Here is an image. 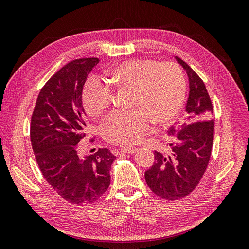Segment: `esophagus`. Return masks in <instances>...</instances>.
Returning <instances> with one entry per match:
<instances>
[{
  "instance_id": "1",
  "label": "esophagus",
  "mask_w": 249,
  "mask_h": 249,
  "mask_svg": "<svg viewBox=\"0 0 249 249\" xmlns=\"http://www.w3.org/2000/svg\"><path fill=\"white\" fill-rule=\"evenodd\" d=\"M122 153H125V154H134L136 153L138 148H135V147H124V148H120L119 149Z\"/></svg>"
}]
</instances>
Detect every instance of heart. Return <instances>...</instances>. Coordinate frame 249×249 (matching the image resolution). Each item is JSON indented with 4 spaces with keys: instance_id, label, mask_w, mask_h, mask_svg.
<instances>
[{
    "instance_id": "1",
    "label": "heart",
    "mask_w": 249,
    "mask_h": 249,
    "mask_svg": "<svg viewBox=\"0 0 249 249\" xmlns=\"http://www.w3.org/2000/svg\"><path fill=\"white\" fill-rule=\"evenodd\" d=\"M110 84L118 91H131L129 113H115L105 119L101 131L113 144L133 145L150 130V124L167 125L179 114L186 95V80L175 62L152 59H129L109 71ZM82 99L90 116L97 118L108 111L114 93L99 78L90 77Z\"/></svg>"
}]
</instances>
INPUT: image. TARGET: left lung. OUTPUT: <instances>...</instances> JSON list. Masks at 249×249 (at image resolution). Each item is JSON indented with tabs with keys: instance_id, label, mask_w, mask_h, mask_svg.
I'll use <instances>...</instances> for the list:
<instances>
[{
	"instance_id": "left-lung-1",
	"label": "left lung",
	"mask_w": 249,
	"mask_h": 249,
	"mask_svg": "<svg viewBox=\"0 0 249 249\" xmlns=\"http://www.w3.org/2000/svg\"><path fill=\"white\" fill-rule=\"evenodd\" d=\"M189 78L187 119L168 130V153L155 150V162L145 171V180L157 196L178 200L189 195L205 173L214 139L213 106L205 83L182 59L176 57Z\"/></svg>"
}]
</instances>
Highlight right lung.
<instances>
[{
  "mask_svg": "<svg viewBox=\"0 0 249 249\" xmlns=\"http://www.w3.org/2000/svg\"><path fill=\"white\" fill-rule=\"evenodd\" d=\"M99 61L76 59L59 70L41 88L31 117L30 138L41 173L60 196L79 206L107 191L116 158L108 148L84 158L79 153L87 127L83 86Z\"/></svg>",
  "mask_w": 249,
  "mask_h": 249,
  "instance_id": "right-lung-1",
  "label": "right lung"
}]
</instances>
